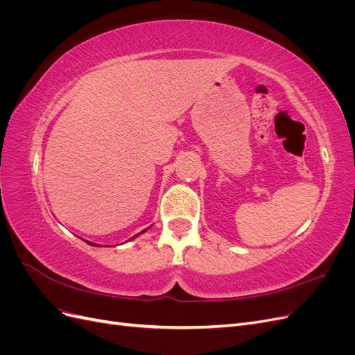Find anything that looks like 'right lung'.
I'll return each instance as SVG.
<instances>
[{
	"mask_svg": "<svg viewBox=\"0 0 355 355\" xmlns=\"http://www.w3.org/2000/svg\"><path fill=\"white\" fill-rule=\"evenodd\" d=\"M146 230H148V228H146ZM146 230H144V231H142V232H145V231H146ZM142 232H141V234H142ZM87 243H89V241H87ZM89 244H90V245H96V244H93V243H89Z\"/></svg>",
	"mask_w": 355,
	"mask_h": 355,
	"instance_id": "add662e5",
	"label": "right lung"
}]
</instances>
